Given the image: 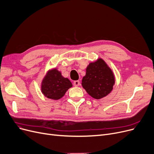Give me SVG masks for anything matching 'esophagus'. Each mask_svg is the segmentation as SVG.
I'll return each instance as SVG.
<instances>
[{
	"label": "esophagus",
	"instance_id": "obj_1",
	"mask_svg": "<svg viewBox=\"0 0 154 154\" xmlns=\"http://www.w3.org/2000/svg\"><path fill=\"white\" fill-rule=\"evenodd\" d=\"M73 84H74L75 86H78L80 85V82H79V81H78V80H76V81L74 82Z\"/></svg>",
	"mask_w": 154,
	"mask_h": 154
}]
</instances>
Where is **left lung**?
I'll list each match as a JSON object with an SVG mask.
<instances>
[{"mask_svg": "<svg viewBox=\"0 0 154 154\" xmlns=\"http://www.w3.org/2000/svg\"><path fill=\"white\" fill-rule=\"evenodd\" d=\"M113 71L101 58L90 63L82 79V86L91 97L101 99L110 93L115 85Z\"/></svg>", "mask_w": 154, "mask_h": 154, "instance_id": "left-lung-1", "label": "left lung"}]
</instances>
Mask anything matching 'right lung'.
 Segmentation results:
<instances>
[{
	"instance_id": "add662e5",
	"label": "right lung",
	"mask_w": 154,
	"mask_h": 154,
	"mask_svg": "<svg viewBox=\"0 0 154 154\" xmlns=\"http://www.w3.org/2000/svg\"><path fill=\"white\" fill-rule=\"evenodd\" d=\"M72 86L67 78L62 76L56 68L49 70L41 83V91L49 99L57 100L61 98L67 90Z\"/></svg>"
}]
</instances>
